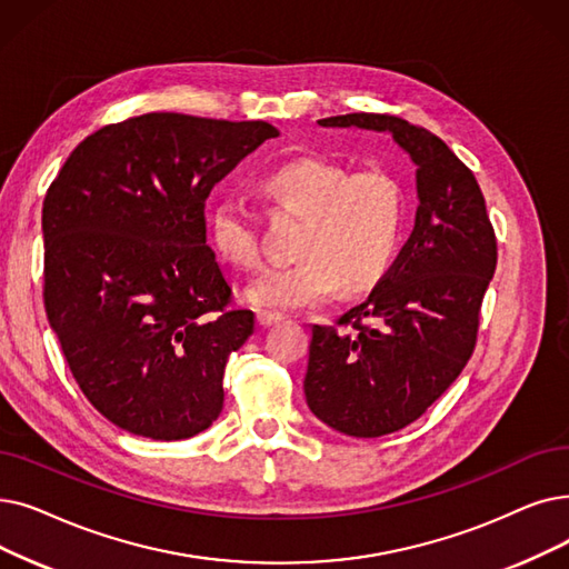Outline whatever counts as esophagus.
<instances>
[{
	"instance_id": "esophagus-1",
	"label": "esophagus",
	"mask_w": 569,
	"mask_h": 569,
	"mask_svg": "<svg viewBox=\"0 0 569 569\" xmlns=\"http://www.w3.org/2000/svg\"><path fill=\"white\" fill-rule=\"evenodd\" d=\"M281 320H283V316H281V313H274V311H260V313H258V323H260L262 328L277 326V323H281Z\"/></svg>"
}]
</instances>
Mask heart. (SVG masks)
<instances>
[{
	"mask_svg": "<svg viewBox=\"0 0 569 569\" xmlns=\"http://www.w3.org/2000/svg\"><path fill=\"white\" fill-rule=\"evenodd\" d=\"M264 192L302 218L295 239L300 260L271 269L246 290L256 307L300 309L375 288L400 249L405 228V188L390 171L372 167L349 174L341 164L298 158L262 181ZM218 253L241 269H258L262 246L256 213L234 197L211 211Z\"/></svg>",
	"mask_w": 569,
	"mask_h": 569,
	"instance_id": "heart-1",
	"label": "heart"
}]
</instances>
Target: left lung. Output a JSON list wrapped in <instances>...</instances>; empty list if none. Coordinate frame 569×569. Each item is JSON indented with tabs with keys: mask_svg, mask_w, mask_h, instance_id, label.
Listing matches in <instances>:
<instances>
[{
	"mask_svg": "<svg viewBox=\"0 0 569 569\" xmlns=\"http://www.w3.org/2000/svg\"><path fill=\"white\" fill-rule=\"evenodd\" d=\"M323 128L390 132L416 164L413 232L369 298L337 326H313L307 405L349 437L398 432L441 398L479 332L498 241L481 188L451 148L388 113H346Z\"/></svg>",
	"mask_w": 569,
	"mask_h": 569,
	"instance_id": "left-lung-1",
	"label": "left lung"
}]
</instances>
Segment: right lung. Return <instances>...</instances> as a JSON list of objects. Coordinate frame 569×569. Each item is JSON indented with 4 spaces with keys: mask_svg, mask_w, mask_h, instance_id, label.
<instances>
[{
    "mask_svg": "<svg viewBox=\"0 0 569 569\" xmlns=\"http://www.w3.org/2000/svg\"><path fill=\"white\" fill-rule=\"evenodd\" d=\"M279 137L264 120L143 113L73 148L43 200V305L73 379L122 430H207L256 316L207 246L211 188Z\"/></svg>",
    "mask_w": 569,
    "mask_h": 569,
    "instance_id": "obj_1",
    "label": "right lung"
}]
</instances>
